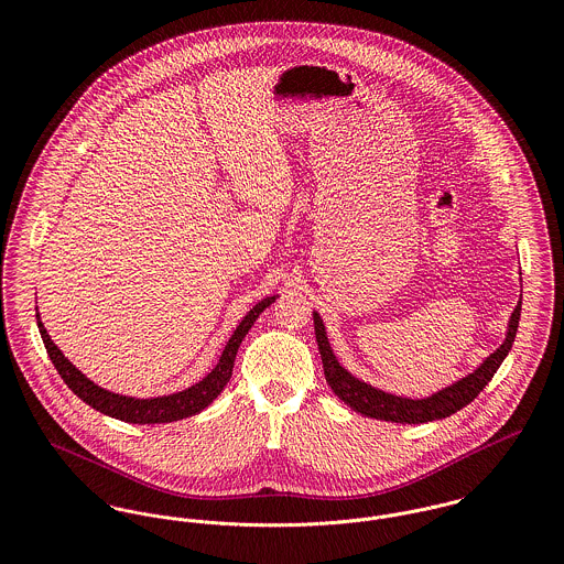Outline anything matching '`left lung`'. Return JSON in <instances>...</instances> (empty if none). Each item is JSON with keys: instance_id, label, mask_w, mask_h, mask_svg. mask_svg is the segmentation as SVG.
<instances>
[{"instance_id": "left-lung-1", "label": "left lung", "mask_w": 564, "mask_h": 564, "mask_svg": "<svg viewBox=\"0 0 564 564\" xmlns=\"http://www.w3.org/2000/svg\"><path fill=\"white\" fill-rule=\"evenodd\" d=\"M519 315H521V302L517 304V308L510 317L506 340L484 360L482 367L478 371L469 373L460 382H456L425 400H408V398L389 395L384 391H378V389L356 380L351 373H347L338 365V360L334 358V354L329 349L325 327H323L322 317L317 313H315V334H317V345L322 351L325 380L338 400H343L351 410H356L365 416H371V419L393 421V423H427V421L445 419V416L458 412L460 408H465L467 403L474 402L480 395V391L490 382V378L495 376V371L499 369V365L503 362V358L508 356V351L514 343Z\"/></svg>"}]
</instances>
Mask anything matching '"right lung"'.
I'll return each instance as SVG.
<instances>
[{
    "instance_id": "add662e5",
    "label": "right lung",
    "mask_w": 564,
    "mask_h": 564,
    "mask_svg": "<svg viewBox=\"0 0 564 564\" xmlns=\"http://www.w3.org/2000/svg\"><path fill=\"white\" fill-rule=\"evenodd\" d=\"M273 302H275V297H267V300L258 302L245 315V319L235 329L232 338L228 340L217 367L202 382L193 384L191 389H186L182 393L154 398V400H132V398L115 395V393H108V391L99 389L97 384L86 380V376H82L80 371L63 356V351L54 345V340L50 338L47 329L41 323L39 313H36V323H39V332H41V338L45 343V349L50 354V360L54 362V367L61 373V378L65 380V384L80 398L82 402L88 403L90 408H95V410H99L108 416L126 421V423H169V421H180V419H186L191 414H197L208 403L217 400V395L224 391V387L232 378L235 358H237V351H239V345H241L245 334L251 329V325L258 319V315L267 306H271Z\"/></svg>"
}]
</instances>
